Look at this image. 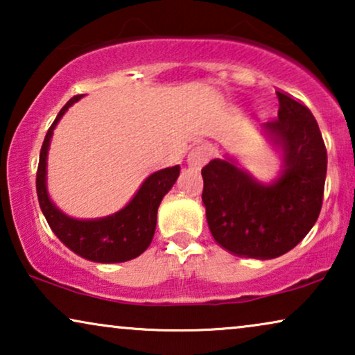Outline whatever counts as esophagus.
I'll return each instance as SVG.
<instances>
[{
    "label": "esophagus",
    "instance_id": "34e87169",
    "mask_svg": "<svg viewBox=\"0 0 355 355\" xmlns=\"http://www.w3.org/2000/svg\"><path fill=\"white\" fill-rule=\"evenodd\" d=\"M211 157V150L207 144H200L197 147L192 148V152L189 153L187 157V163L191 164L192 168H200L205 164L208 159Z\"/></svg>",
    "mask_w": 355,
    "mask_h": 355
}]
</instances>
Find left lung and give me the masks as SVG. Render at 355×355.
Here are the masks:
<instances>
[{"label":"left lung","instance_id":"1","mask_svg":"<svg viewBox=\"0 0 355 355\" xmlns=\"http://www.w3.org/2000/svg\"><path fill=\"white\" fill-rule=\"evenodd\" d=\"M276 95L278 118L261 130L283 157L278 179L259 182L230 158H215L202 169L211 236L247 259H276L294 249L318 220L323 203L328 157L317 121L291 95Z\"/></svg>","mask_w":355,"mask_h":355}]
</instances>
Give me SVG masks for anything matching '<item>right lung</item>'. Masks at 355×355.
<instances>
[{
	"label": "right lung",
	"mask_w": 355,
	"mask_h": 355,
	"mask_svg": "<svg viewBox=\"0 0 355 355\" xmlns=\"http://www.w3.org/2000/svg\"><path fill=\"white\" fill-rule=\"evenodd\" d=\"M80 98L82 95L72 96L62 106L43 140L37 169L38 203L58 239L82 259L96 261V263H119V261L132 260L144 254L152 242L155 227H157L158 207L176 182L181 168L176 164L173 168H164L150 174L132 200L114 215L96 218V220H76L64 215L61 210H58L48 196L46 158L56 124L69 110V106Z\"/></svg>",
	"instance_id": "1"
}]
</instances>
